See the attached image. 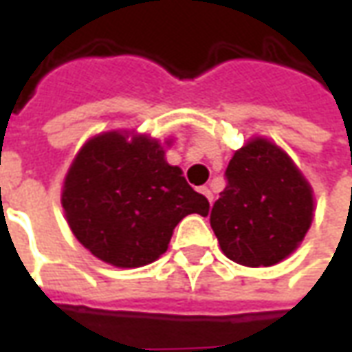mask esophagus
Wrapping results in <instances>:
<instances>
[{
  "label": "esophagus",
  "mask_w": 352,
  "mask_h": 352,
  "mask_svg": "<svg viewBox=\"0 0 352 352\" xmlns=\"http://www.w3.org/2000/svg\"><path fill=\"white\" fill-rule=\"evenodd\" d=\"M201 194H204V196H206L207 199H209V204H213V192H211V188H209V186H201Z\"/></svg>",
  "instance_id": "1"
}]
</instances>
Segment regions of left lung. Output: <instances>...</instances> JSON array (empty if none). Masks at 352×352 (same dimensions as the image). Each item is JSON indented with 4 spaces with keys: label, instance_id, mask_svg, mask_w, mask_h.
I'll return each instance as SVG.
<instances>
[{
    "label": "left lung",
    "instance_id": "left-lung-1",
    "mask_svg": "<svg viewBox=\"0 0 352 352\" xmlns=\"http://www.w3.org/2000/svg\"><path fill=\"white\" fill-rule=\"evenodd\" d=\"M226 181L211 211L222 252L249 267L290 256L315 213L313 188L292 158L270 139L252 138L234 153Z\"/></svg>",
    "mask_w": 352,
    "mask_h": 352
}]
</instances>
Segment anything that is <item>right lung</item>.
<instances>
[{
  "label": "right lung",
  "instance_id": "1",
  "mask_svg": "<svg viewBox=\"0 0 352 352\" xmlns=\"http://www.w3.org/2000/svg\"><path fill=\"white\" fill-rule=\"evenodd\" d=\"M62 207L79 243L116 267L158 260L186 214H209L207 198L166 162L160 141L128 130L103 131L80 146L64 179Z\"/></svg>",
  "mask_w": 352,
  "mask_h": 352
}]
</instances>
